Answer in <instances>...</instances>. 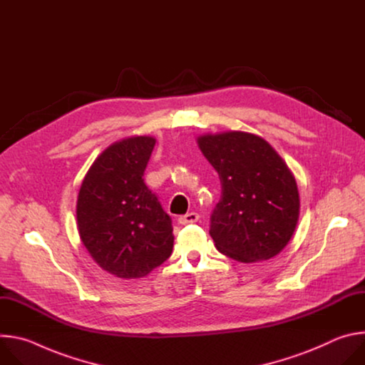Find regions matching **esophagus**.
Returning a JSON list of instances; mask_svg holds the SVG:
<instances>
[{
	"label": "esophagus",
	"instance_id": "obj_1",
	"mask_svg": "<svg viewBox=\"0 0 365 365\" xmlns=\"http://www.w3.org/2000/svg\"><path fill=\"white\" fill-rule=\"evenodd\" d=\"M197 220H199V215H197L196 212H189V214H186V215H182V217L179 218V224H182V225L195 224Z\"/></svg>",
	"mask_w": 365,
	"mask_h": 365
}]
</instances>
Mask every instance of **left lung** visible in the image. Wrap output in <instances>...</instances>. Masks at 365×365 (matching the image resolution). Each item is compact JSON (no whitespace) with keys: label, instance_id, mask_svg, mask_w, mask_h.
Here are the masks:
<instances>
[{"label":"left lung","instance_id":"1","mask_svg":"<svg viewBox=\"0 0 365 365\" xmlns=\"http://www.w3.org/2000/svg\"><path fill=\"white\" fill-rule=\"evenodd\" d=\"M197 145L221 180L210 230L217 250L241 263L277 255L290 241L300 210L284 160L264 138L244 131L199 135Z\"/></svg>","mask_w":365,"mask_h":365}]
</instances>
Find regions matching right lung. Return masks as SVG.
<instances>
[{
	"label": "right lung",
	"instance_id": "add662e5",
	"mask_svg": "<svg viewBox=\"0 0 365 365\" xmlns=\"http://www.w3.org/2000/svg\"><path fill=\"white\" fill-rule=\"evenodd\" d=\"M155 138L135 135L103 150L85 175L76 202L82 244L106 272L140 279L173 250L170 217L144 183Z\"/></svg>",
	"mask_w": 365,
	"mask_h": 365
}]
</instances>
